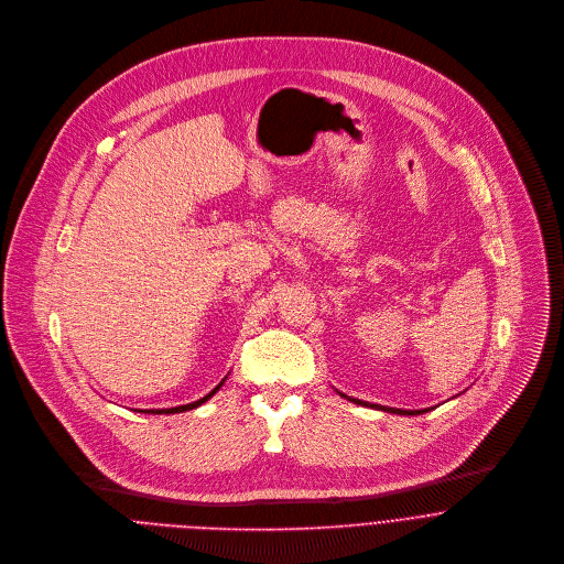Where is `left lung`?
Wrapping results in <instances>:
<instances>
[{
	"label": "left lung",
	"instance_id": "obj_1",
	"mask_svg": "<svg viewBox=\"0 0 564 564\" xmlns=\"http://www.w3.org/2000/svg\"><path fill=\"white\" fill-rule=\"evenodd\" d=\"M359 404H364L361 400H357ZM372 406V404H370ZM375 406H378V404H375ZM384 411H393V413H400V415H413V413H422V411H402V409H384ZM424 411H429V409H424Z\"/></svg>",
	"mask_w": 564,
	"mask_h": 564
}]
</instances>
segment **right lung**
I'll return each instance as SVG.
<instances>
[{
  "label": "right lung",
  "instance_id": "add662e5",
  "mask_svg": "<svg viewBox=\"0 0 564 564\" xmlns=\"http://www.w3.org/2000/svg\"><path fill=\"white\" fill-rule=\"evenodd\" d=\"M223 384V382H220ZM220 384H216L207 395H203L200 400H196V402H189V404H182V406H173V409H158V411H149V413H182V411H189V409H194V406H198V404H203L207 398H212L218 389H220Z\"/></svg>",
  "mask_w": 564,
  "mask_h": 564
}]
</instances>
